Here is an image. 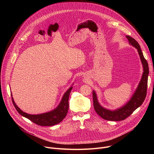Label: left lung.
<instances>
[{
  "label": "left lung",
  "mask_w": 154,
  "mask_h": 154,
  "mask_svg": "<svg viewBox=\"0 0 154 154\" xmlns=\"http://www.w3.org/2000/svg\"><path fill=\"white\" fill-rule=\"evenodd\" d=\"M126 38L129 42V45L135 48L138 51L143 65V72L137 89L130 100L122 106L114 109V110H111V109H108L103 107L98 101L96 91L94 90L93 91V105L96 112L102 118L108 121H119L126 119L137 108L142 105L146 96L147 79L149 75L148 63L144 57L140 46L138 42L130 36L127 35Z\"/></svg>",
  "instance_id": "left-lung-1"
}]
</instances>
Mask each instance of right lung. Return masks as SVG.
<instances>
[{"label":"right lung","instance_id":"obj_1","mask_svg":"<svg viewBox=\"0 0 154 154\" xmlns=\"http://www.w3.org/2000/svg\"><path fill=\"white\" fill-rule=\"evenodd\" d=\"M72 85L64 93L58 105L55 109L46 113L38 115H30L22 111L14 102L11 94L12 102L17 112L20 115L32 121L33 123L41 126H52L61 122L68 113L69 109L68 100L70 93L72 89Z\"/></svg>","mask_w":154,"mask_h":154}]
</instances>
